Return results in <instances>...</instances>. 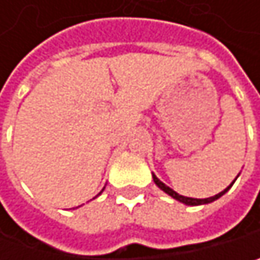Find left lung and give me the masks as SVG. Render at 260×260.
Returning <instances> with one entry per match:
<instances>
[{"mask_svg": "<svg viewBox=\"0 0 260 260\" xmlns=\"http://www.w3.org/2000/svg\"><path fill=\"white\" fill-rule=\"evenodd\" d=\"M239 176V175H237ZM237 179V178H236ZM236 179L233 181V184L236 182ZM153 181H154V184L160 188V190H164L167 195H170L172 198H175V200H178L179 203H184V204H187V206H200V204H209V203H212V201H215V200H218L220 197H223L229 188L233 187V184L231 185H228L223 192H220V193H217V195H214V197H209V198H188V197H184V195H179V193H176L173 188H170L168 185H165L154 173H153Z\"/></svg>", "mask_w": 260, "mask_h": 260, "instance_id": "1", "label": "left lung"}]
</instances>
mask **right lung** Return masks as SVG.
Listing matches in <instances>:
<instances>
[{
  "label": "right lung",
  "mask_w": 260,
  "mask_h": 260,
  "mask_svg": "<svg viewBox=\"0 0 260 260\" xmlns=\"http://www.w3.org/2000/svg\"><path fill=\"white\" fill-rule=\"evenodd\" d=\"M103 190H104V188H103ZM103 190H101V192H103ZM101 192H100V193H98V195H101ZM98 195H96V197H98ZM96 197H95V198H96Z\"/></svg>",
  "instance_id": "right-lung-1"
}]
</instances>
